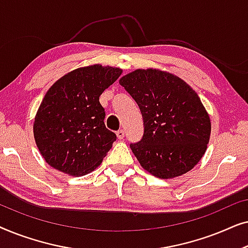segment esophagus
<instances>
[{"mask_svg":"<svg viewBox=\"0 0 248 248\" xmlns=\"http://www.w3.org/2000/svg\"><path fill=\"white\" fill-rule=\"evenodd\" d=\"M116 135H117V138L120 139V140H122V139H123L124 135H125L124 130H118V131L116 132Z\"/></svg>","mask_w":248,"mask_h":248,"instance_id":"34e87169","label":"esophagus"}]
</instances>
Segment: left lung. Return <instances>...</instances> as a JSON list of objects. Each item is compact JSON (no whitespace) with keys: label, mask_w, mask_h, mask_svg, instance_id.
Wrapping results in <instances>:
<instances>
[{"label":"left lung","mask_w":248,"mask_h":248,"mask_svg":"<svg viewBox=\"0 0 248 248\" xmlns=\"http://www.w3.org/2000/svg\"><path fill=\"white\" fill-rule=\"evenodd\" d=\"M120 84L137 101L144 133L131 143L145 170L168 179L191 170L204 155L211 123L198 93L181 78L155 69L135 70Z\"/></svg>","instance_id":"8db88e82"}]
</instances>
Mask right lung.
I'll list each match as a JSON object with an SVG mask.
<instances>
[{
    "label": "right lung",
    "instance_id": "right-lung-1",
    "mask_svg": "<svg viewBox=\"0 0 248 248\" xmlns=\"http://www.w3.org/2000/svg\"><path fill=\"white\" fill-rule=\"evenodd\" d=\"M121 74L117 67L94 64L71 71L49 88L33 123L36 144L47 164L72 176L101 164L116 134L104 123L99 97Z\"/></svg>",
    "mask_w": 248,
    "mask_h": 248
}]
</instances>
